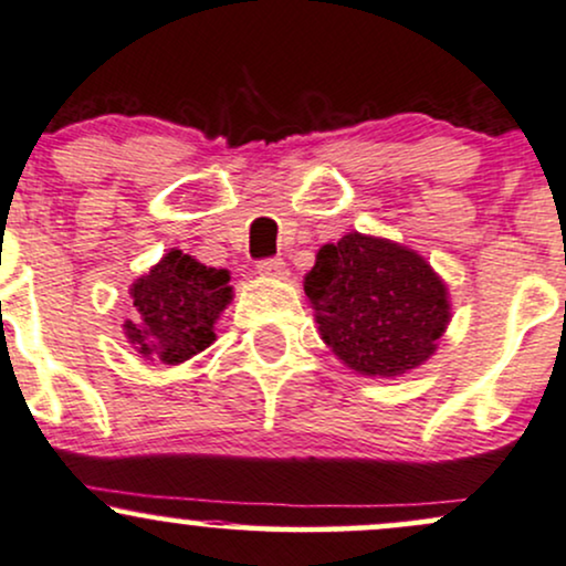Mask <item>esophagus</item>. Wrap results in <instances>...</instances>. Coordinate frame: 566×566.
<instances>
[{"label": "esophagus", "mask_w": 566, "mask_h": 566, "mask_svg": "<svg viewBox=\"0 0 566 566\" xmlns=\"http://www.w3.org/2000/svg\"><path fill=\"white\" fill-rule=\"evenodd\" d=\"M256 270H259V275L277 277V281H281V277H285V275H289V268H285V262H283L281 256L259 259V262H256Z\"/></svg>", "instance_id": "1"}]
</instances>
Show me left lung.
I'll return each mask as SVG.
<instances>
[{
	"mask_svg": "<svg viewBox=\"0 0 566 566\" xmlns=\"http://www.w3.org/2000/svg\"><path fill=\"white\" fill-rule=\"evenodd\" d=\"M304 294L331 349L365 376H400L434 352L448 291L405 245L349 232L317 251Z\"/></svg>",
	"mask_w": 566,
	"mask_h": 566,
	"instance_id": "8db88e82",
	"label": "left lung"
}]
</instances>
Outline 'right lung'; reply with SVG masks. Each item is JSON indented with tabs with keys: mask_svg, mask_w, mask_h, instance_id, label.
I'll use <instances>...</instances> for the list:
<instances>
[{
	"mask_svg": "<svg viewBox=\"0 0 566 566\" xmlns=\"http://www.w3.org/2000/svg\"><path fill=\"white\" fill-rule=\"evenodd\" d=\"M228 281V270L169 251L132 289L139 323L126 321V336L143 357L185 363L214 342V323L232 294Z\"/></svg>",
	"mask_w": 566,
	"mask_h": 566,
	"instance_id": "add662e5",
	"label": "right lung"
}]
</instances>
